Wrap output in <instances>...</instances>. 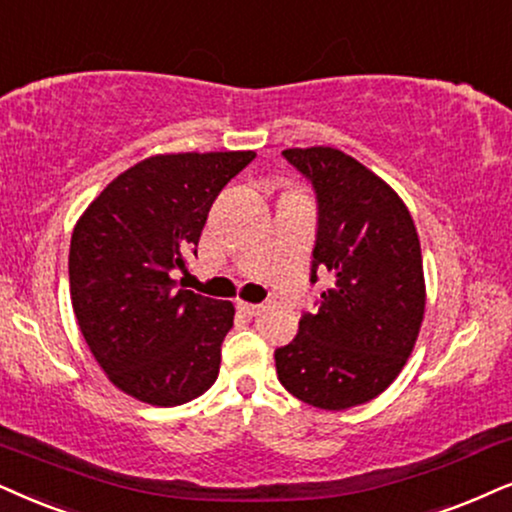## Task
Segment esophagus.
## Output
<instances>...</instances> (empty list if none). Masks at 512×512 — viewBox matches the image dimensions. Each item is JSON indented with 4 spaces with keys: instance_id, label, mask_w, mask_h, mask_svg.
Segmentation results:
<instances>
[{
    "instance_id": "1",
    "label": "esophagus",
    "mask_w": 512,
    "mask_h": 512,
    "mask_svg": "<svg viewBox=\"0 0 512 512\" xmlns=\"http://www.w3.org/2000/svg\"><path fill=\"white\" fill-rule=\"evenodd\" d=\"M238 309L248 316H257L264 309V304H252V302H238Z\"/></svg>"
}]
</instances>
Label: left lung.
Instances as JSON below:
<instances>
[{
	"label": "left lung",
	"mask_w": 512,
	"mask_h": 512,
	"mask_svg": "<svg viewBox=\"0 0 512 512\" xmlns=\"http://www.w3.org/2000/svg\"><path fill=\"white\" fill-rule=\"evenodd\" d=\"M283 158L316 193L309 278L321 271L328 288L274 352L276 373L304 404L345 411L385 392L413 352L425 312L420 241L404 200L352 155L314 146Z\"/></svg>",
	"instance_id": "left-lung-1"
}]
</instances>
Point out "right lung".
<instances>
[{
	"instance_id": "right-lung-1",
	"label": "right lung",
	"mask_w": 512,
	"mask_h": 512,
	"mask_svg": "<svg viewBox=\"0 0 512 512\" xmlns=\"http://www.w3.org/2000/svg\"><path fill=\"white\" fill-rule=\"evenodd\" d=\"M252 151L151 155L84 210L70 238L73 312L94 359L129 397L179 406L217 380L234 304L174 281L186 274L219 191Z\"/></svg>"
}]
</instances>
